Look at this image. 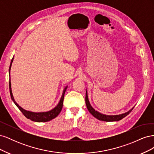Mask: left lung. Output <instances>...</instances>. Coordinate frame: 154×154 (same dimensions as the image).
<instances>
[{
  "label": "left lung",
  "instance_id": "obj_1",
  "mask_svg": "<svg viewBox=\"0 0 154 154\" xmlns=\"http://www.w3.org/2000/svg\"><path fill=\"white\" fill-rule=\"evenodd\" d=\"M85 103L87 105V108L88 110L90 112V113L97 119H99L100 121H103V122H117V121H119L121 119H122L123 118H124L125 117H126L127 115H128L130 112H131V111L134 109L133 107L132 109H130L129 111L127 112L122 114H119V115L109 116V115L101 114L99 112L96 111L94 109H93L92 106L91 105L90 102L88 101L87 91H86V95H85Z\"/></svg>",
  "mask_w": 154,
  "mask_h": 154
}]
</instances>
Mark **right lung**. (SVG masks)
I'll list each match as a JSON object with an SVG mask.
<instances>
[{
	"mask_svg": "<svg viewBox=\"0 0 154 154\" xmlns=\"http://www.w3.org/2000/svg\"><path fill=\"white\" fill-rule=\"evenodd\" d=\"M13 61V58L11 60L10 69H9V72H10V69H11ZM10 83V85H10V92L11 100L13 101L14 103L16 105V106L22 112V114L24 115L25 117H26L27 119H29L31 121H33V122H49V121H51L53 119L55 118L57 116H58V115L60 114V112H61L62 106H63L64 94H65V92H66V91L67 86L66 87V88L63 89L61 99H60L58 104L57 105V106H55L53 109L49 111H48V112H32L24 110V109H22L21 106H20L17 104V102L15 101V100H14V97H13V96L12 94L10 80V83Z\"/></svg>",
	"mask_w": 154,
	"mask_h": 154,
	"instance_id": "right-lung-1",
	"label": "right lung"
}]
</instances>
